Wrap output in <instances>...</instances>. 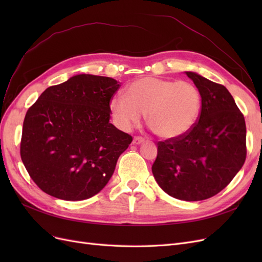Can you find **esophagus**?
Here are the masks:
<instances>
[{
    "instance_id": "obj_1",
    "label": "esophagus",
    "mask_w": 262,
    "mask_h": 262,
    "mask_svg": "<svg viewBox=\"0 0 262 262\" xmlns=\"http://www.w3.org/2000/svg\"><path fill=\"white\" fill-rule=\"evenodd\" d=\"M144 142V139L143 138H141V137H136L133 139V141H132V143L134 144V145H139V144H141V143H143Z\"/></svg>"
}]
</instances>
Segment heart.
Masks as SVG:
<instances>
[{
	"label": "heart",
	"instance_id": "heart-1",
	"mask_svg": "<svg viewBox=\"0 0 262 262\" xmlns=\"http://www.w3.org/2000/svg\"><path fill=\"white\" fill-rule=\"evenodd\" d=\"M128 95H116L109 109L119 129L130 131L146 113L147 122L158 137H184L199 118L202 96L190 82L145 76L128 86Z\"/></svg>",
	"mask_w": 262,
	"mask_h": 262
}]
</instances>
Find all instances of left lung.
Here are the masks:
<instances>
[{
    "label": "left lung",
    "mask_w": 262,
    "mask_h": 262,
    "mask_svg": "<svg viewBox=\"0 0 262 262\" xmlns=\"http://www.w3.org/2000/svg\"><path fill=\"white\" fill-rule=\"evenodd\" d=\"M202 96L201 112L184 137L157 143L156 182L170 196L200 201L222 191L246 160V123L226 87L186 72Z\"/></svg>",
    "instance_id": "left-lung-1"
}]
</instances>
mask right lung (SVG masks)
Instances as JSON below:
<instances>
[{"label": "right lung", "mask_w": 262, "mask_h": 262, "mask_svg": "<svg viewBox=\"0 0 262 262\" xmlns=\"http://www.w3.org/2000/svg\"><path fill=\"white\" fill-rule=\"evenodd\" d=\"M112 77L80 74L47 89L24 119L20 157L30 178L58 199L97 194L132 137L110 123Z\"/></svg>", "instance_id": "obj_1"}]
</instances>
